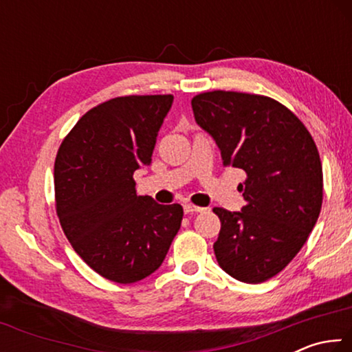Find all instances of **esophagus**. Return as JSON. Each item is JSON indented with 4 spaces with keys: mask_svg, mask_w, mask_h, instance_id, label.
Returning <instances> with one entry per match:
<instances>
[{
    "mask_svg": "<svg viewBox=\"0 0 352 352\" xmlns=\"http://www.w3.org/2000/svg\"><path fill=\"white\" fill-rule=\"evenodd\" d=\"M183 210L186 214H194V212H204L205 208L197 206V205H192V204H184L183 205Z\"/></svg>",
    "mask_w": 352,
    "mask_h": 352,
    "instance_id": "esophagus-1",
    "label": "esophagus"
}]
</instances>
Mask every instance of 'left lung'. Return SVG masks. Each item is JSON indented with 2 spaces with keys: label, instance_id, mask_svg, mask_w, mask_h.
<instances>
[{
  "label": "left lung",
  "instance_id": "8db88e82",
  "mask_svg": "<svg viewBox=\"0 0 352 352\" xmlns=\"http://www.w3.org/2000/svg\"><path fill=\"white\" fill-rule=\"evenodd\" d=\"M195 121L242 169L245 206L214 208L220 233L214 253L237 281L259 284L278 275L305 245L323 204L318 148L295 113L269 96L214 90L194 96Z\"/></svg>",
  "mask_w": 352,
  "mask_h": 352
}]
</instances>
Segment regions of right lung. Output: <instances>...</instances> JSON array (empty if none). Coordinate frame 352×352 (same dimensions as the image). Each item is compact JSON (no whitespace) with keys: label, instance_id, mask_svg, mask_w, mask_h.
Returning <instances> with one entry per match:
<instances>
[{"label":"right lung","instance_id":"obj_1","mask_svg":"<svg viewBox=\"0 0 352 352\" xmlns=\"http://www.w3.org/2000/svg\"><path fill=\"white\" fill-rule=\"evenodd\" d=\"M172 94L119 96L88 110L58 147L56 211L71 247L113 283L158 269L178 233L182 205L136 195L133 172L148 164Z\"/></svg>","mask_w":352,"mask_h":352}]
</instances>
